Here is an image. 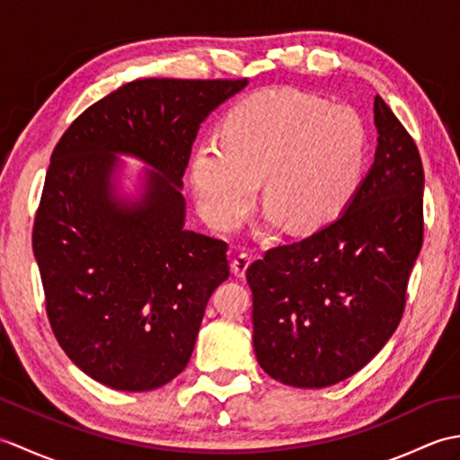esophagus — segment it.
I'll list each match as a JSON object with an SVG mask.
<instances>
[{
    "label": "esophagus",
    "instance_id": "34e87169",
    "mask_svg": "<svg viewBox=\"0 0 460 460\" xmlns=\"http://www.w3.org/2000/svg\"><path fill=\"white\" fill-rule=\"evenodd\" d=\"M251 262H252V257L247 255V252H241V255H237L235 259H233V262H231L233 275L239 277V279L245 277V272L251 267Z\"/></svg>",
    "mask_w": 460,
    "mask_h": 460
}]
</instances>
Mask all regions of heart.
<instances>
[{"instance_id": "heart-1", "label": "heart", "mask_w": 460, "mask_h": 460, "mask_svg": "<svg viewBox=\"0 0 460 460\" xmlns=\"http://www.w3.org/2000/svg\"><path fill=\"white\" fill-rule=\"evenodd\" d=\"M364 154L366 130L354 109L295 89H265L227 114L221 142L195 150L191 185L203 217L217 229H235L265 181L269 217L308 231L344 209Z\"/></svg>"}]
</instances>
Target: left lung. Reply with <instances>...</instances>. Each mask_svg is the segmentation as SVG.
<instances>
[{
	"label": "left lung",
	"instance_id": "1",
	"mask_svg": "<svg viewBox=\"0 0 460 460\" xmlns=\"http://www.w3.org/2000/svg\"><path fill=\"white\" fill-rule=\"evenodd\" d=\"M374 120V165L340 217L247 269L255 356L285 385L318 389L358 374L403 316L423 245L425 173L381 96Z\"/></svg>",
	"mask_w": 460,
	"mask_h": 460
}]
</instances>
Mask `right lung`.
Instances as JSON below:
<instances>
[{"label":"right lung","mask_w":460,"mask_h":460,"mask_svg":"<svg viewBox=\"0 0 460 460\" xmlns=\"http://www.w3.org/2000/svg\"><path fill=\"white\" fill-rule=\"evenodd\" d=\"M245 86L132 81L89 106L55 146L33 252L57 341L104 385L150 392L188 366L229 261L227 243L183 229L181 178L199 124ZM116 153L153 165L140 200L115 198Z\"/></svg>","instance_id":"add662e5"}]
</instances>
